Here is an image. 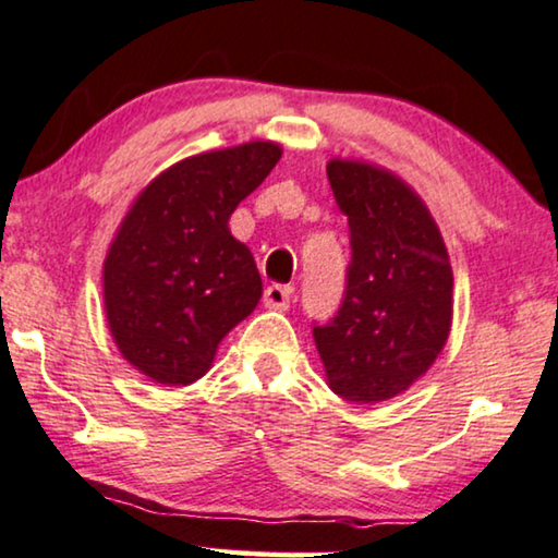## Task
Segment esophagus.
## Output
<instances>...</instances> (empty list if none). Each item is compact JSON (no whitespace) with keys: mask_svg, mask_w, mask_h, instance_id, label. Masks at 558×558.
I'll return each mask as SVG.
<instances>
[{"mask_svg":"<svg viewBox=\"0 0 558 558\" xmlns=\"http://www.w3.org/2000/svg\"><path fill=\"white\" fill-rule=\"evenodd\" d=\"M291 295H293V291L288 286H267L263 303H265V308L288 311V306H291Z\"/></svg>","mask_w":558,"mask_h":558,"instance_id":"34e87169","label":"esophagus"}]
</instances>
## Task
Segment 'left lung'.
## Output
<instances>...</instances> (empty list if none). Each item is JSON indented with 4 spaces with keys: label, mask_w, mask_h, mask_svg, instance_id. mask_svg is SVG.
Listing matches in <instances>:
<instances>
[{
    "label": "left lung",
    "mask_w": 558,
    "mask_h": 558,
    "mask_svg": "<svg viewBox=\"0 0 558 558\" xmlns=\"http://www.w3.org/2000/svg\"><path fill=\"white\" fill-rule=\"evenodd\" d=\"M333 198L349 219L352 263L331 324L314 326L329 388L380 403L428 373L451 331L454 275L423 198L373 162L333 158Z\"/></svg>",
    "instance_id": "left-lung-1"
}]
</instances>
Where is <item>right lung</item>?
<instances>
[{
	"instance_id": "right-lung-1",
	"label": "right lung",
	"mask_w": 558,
	"mask_h": 558,
	"mask_svg": "<svg viewBox=\"0 0 558 558\" xmlns=\"http://www.w3.org/2000/svg\"><path fill=\"white\" fill-rule=\"evenodd\" d=\"M283 147L252 140L191 155L155 175L104 259V311L119 354L153 383L191 385L263 295L255 257L229 232L236 206Z\"/></svg>"
}]
</instances>
